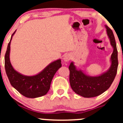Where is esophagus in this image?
<instances>
[{
  "instance_id": "obj_1",
  "label": "esophagus",
  "mask_w": 123,
  "mask_h": 123,
  "mask_svg": "<svg viewBox=\"0 0 123 123\" xmlns=\"http://www.w3.org/2000/svg\"><path fill=\"white\" fill-rule=\"evenodd\" d=\"M63 59H64V61L65 62H68L71 59L70 55H69V54L65 55L64 56V58H63Z\"/></svg>"
}]
</instances>
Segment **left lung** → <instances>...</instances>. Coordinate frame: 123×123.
Listing matches in <instances>:
<instances>
[{"label": "left lung", "mask_w": 123, "mask_h": 123, "mask_svg": "<svg viewBox=\"0 0 123 123\" xmlns=\"http://www.w3.org/2000/svg\"><path fill=\"white\" fill-rule=\"evenodd\" d=\"M105 27L111 44L114 48L111 56V66L108 71L100 76L90 77L77 69L73 62L69 66L71 87L74 92L84 98L95 97L103 93L111 86L117 74L118 61L115 37L112 30L107 25Z\"/></svg>", "instance_id": "8db88e82"}]
</instances>
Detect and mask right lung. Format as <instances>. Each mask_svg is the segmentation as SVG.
I'll return each mask as SVG.
<instances>
[{"instance_id":"add662e5","label":"right lung","mask_w":123,"mask_h":123,"mask_svg":"<svg viewBox=\"0 0 123 123\" xmlns=\"http://www.w3.org/2000/svg\"><path fill=\"white\" fill-rule=\"evenodd\" d=\"M12 34L5 55V68L11 85L23 96L36 98L44 96L50 89V84L55 74L62 67L61 59L55 61L47 66L41 73L33 76H25L16 71L12 67L9 59L10 44Z\"/></svg>"}]
</instances>
